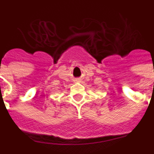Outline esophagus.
Segmentation results:
<instances>
[{"instance_id":"34e87169","label":"esophagus","mask_w":154,"mask_h":154,"mask_svg":"<svg viewBox=\"0 0 154 154\" xmlns=\"http://www.w3.org/2000/svg\"><path fill=\"white\" fill-rule=\"evenodd\" d=\"M79 81H80V79H77L75 80V82H79Z\"/></svg>"}]
</instances>
